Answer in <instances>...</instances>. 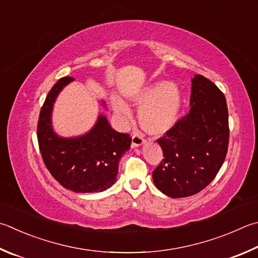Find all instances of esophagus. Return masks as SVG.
Returning a JSON list of instances; mask_svg holds the SVG:
<instances>
[{"label": "esophagus", "instance_id": "obj_1", "mask_svg": "<svg viewBox=\"0 0 258 258\" xmlns=\"http://www.w3.org/2000/svg\"><path fill=\"white\" fill-rule=\"evenodd\" d=\"M145 143V139L142 137V135L140 134H134L132 137V147H140V145H142Z\"/></svg>", "mask_w": 258, "mask_h": 258}]
</instances>
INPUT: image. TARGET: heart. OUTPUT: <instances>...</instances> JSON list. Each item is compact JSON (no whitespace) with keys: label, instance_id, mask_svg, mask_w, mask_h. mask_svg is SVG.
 <instances>
[{"label":"heart","instance_id":"1","mask_svg":"<svg viewBox=\"0 0 258 258\" xmlns=\"http://www.w3.org/2000/svg\"><path fill=\"white\" fill-rule=\"evenodd\" d=\"M132 101L141 108L139 114L141 127L150 134L160 135L168 132L176 124L181 97L175 84L157 82L139 92ZM113 108L120 116L126 118L131 117L127 105L117 98L113 99Z\"/></svg>","mask_w":258,"mask_h":258}]
</instances>
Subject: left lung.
<instances>
[{
  "label": "left lung",
  "mask_w": 258,
  "mask_h": 258,
  "mask_svg": "<svg viewBox=\"0 0 258 258\" xmlns=\"http://www.w3.org/2000/svg\"><path fill=\"white\" fill-rule=\"evenodd\" d=\"M162 161L153 170L154 185L169 198H186L205 188L228 152V107L223 92L203 76L191 80L190 108L158 139Z\"/></svg>",
  "instance_id": "obj_1"
}]
</instances>
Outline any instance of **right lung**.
<instances>
[{
	"label": "right lung",
	"instance_id": "1",
	"mask_svg": "<svg viewBox=\"0 0 258 258\" xmlns=\"http://www.w3.org/2000/svg\"><path fill=\"white\" fill-rule=\"evenodd\" d=\"M73 78L59 79L50 89L40 109L37 139L41 158L50 175L65 188L76 193H95L116 180L118 163L131 148L130 134L116 132L105 116L99 115L90 132L65 139L51 127V109L59 91Z\"/></svg>",
	"mask_w": 258,
	"mask_h": 258
}]
</instances>
